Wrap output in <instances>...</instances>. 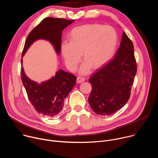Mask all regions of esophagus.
I'll return each mask as SVG.
<instances>
[{
	"mask_svg": "<svg viewBox=\"0 0 158 158\" xmlns=\"http://www.w3.org/2000/svg\"><path fill=\"white\" fill-rule=\"evenodd\" d=\"M85 81V77H81V76H78L77 77V82L78 83H81V82H82L83 81Z\"/></svg>",
	"mask_w": 158,
	"mask_h": 158,
	"instance_id": "esophagus-1",
	"label": "esophagus"
}]
</instances>
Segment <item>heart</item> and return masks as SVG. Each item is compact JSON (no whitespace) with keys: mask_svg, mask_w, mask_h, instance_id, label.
<instances>
[{"mask_svg":"<svg viewBox=\"0 0 158 158\" xmlns=\"http://www.w3.org/2000/svg\"><path fill=\"white\" fill-rule=\"evenodd\" d=\"M118 42L115 29L109 26L98 24H86L73 29L70 42L62 45V53L67 66L76 69L80 62L81 54L85 60L81 72L85 73L91 65L99 68L113 55Z\"/></svg>","mask_w":158,"mask_h":158,"instance_id":"heart-1","label":"heart"}]
</instances>
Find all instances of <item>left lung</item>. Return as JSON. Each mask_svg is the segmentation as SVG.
<instances>
[{"label": "left lung", "mask_w": 158, "mask_h": 158, "mask_svg": "<svg viewBox=\"0 0 158 158\" xmlns=\"http://www.w3.org/2000/svg\"><path fill=\"white\" fill-rule=\"evenodd\" d=\"M136 72L133 43L124 32L114 58L89 79L92 90L88 99L94 112L109 116L121 109L130 98Z\"/></svg>", "instance_id": "1"}]
</instances>
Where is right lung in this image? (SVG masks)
Listing matches in <instances>:
<instances>
[{
	"label": "right lung",
	"mask_w": 158,
	"mask_h": 158,
	"mask_svg": "<svg viewBox=\"0 0 158 158\" xmlns=\"http://www.w3.org/2000/svg\"><path fill=\"white\" fill-rule=\"evenodd\" d=\"M74 20L46 17L29 34L22 51L23 56L31 45L36 40H48L59 54L61 47L62 31ZM22 64V59H21ZM20 76L29 101L39 114L48 118L59 114L62 109L65 99L76 84V77L72 74L59 70L50 80L41 84L29 79L21 67Z\"/></svg>",
	"instance_id": "right-lung-1"
}]
</instances>
